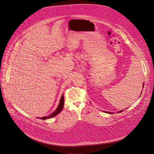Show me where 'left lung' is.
I'll return each instance as SVG.
<instances>
[{
  "mask_svg": "<svg viewBox=\"0 0 154 154\" xmlns=\"http://www.w3.org/2000/svg\"><path fill=\"white\" fill-rule=\"evenodd\" d=\"M143 87H144V83H143ZM140 94H142V92H141V93ZM124 110H120V111H117V112H122V111H123ZM104 112H106V113H108V114H113L114 112H109V111H103Z\"/></svg>",
  "mask_w": 154,
  "mask_h": 154,
  "instance_id": "8db88e82",
  "label": "left lung"
}]
</instances>
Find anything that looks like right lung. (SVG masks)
<instances>
[{"label": "right lung", "instance_id": "right-lung-1", "mask_svg": "<svg viewBox=\"0 0 154 154\" xmlns=\"http://www.w3.org/2000/svg\"><path fill=\"white\" fill-rule=\"evenodd\" d=\"M63 106H64V97H63V94L62 95L61 98L60 100V102L59 104L58 107H57V109L54 111H53V112H52L51 114H50V115L47 116H44L43 117H40V119H43V120H45V119H51L54 116H56V115H57L59 113H60L61 112V111L63 108Z\"/></svg>", "mask_w": 154, "mask_h": 154}]
</instances>
